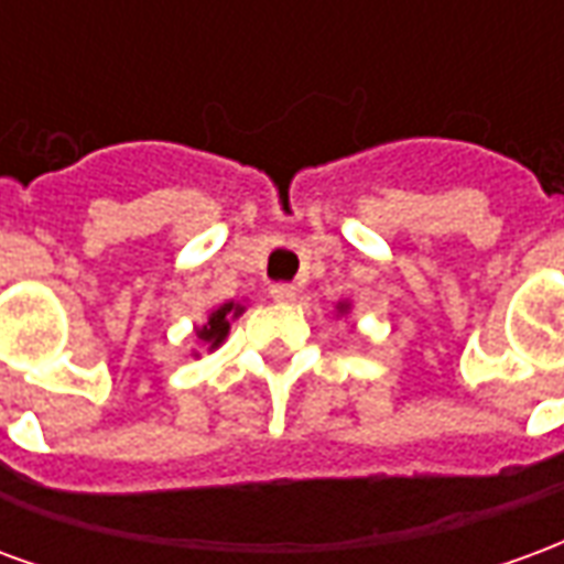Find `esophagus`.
<instances>
[{
  "label": "esophagus",
  "instance_id": "esophagus-1",
  "mask_svg": "<svg viewBox=\"0 0 564 564\" xmlns=\"http://www.w3.org/2000/svg\"><path fill=\"white\" fill-rule=\"evenodd\" d=\"M295 295H299V290H295L293 283H274V286H271V299H274V302H281V305L295 302Z\"/></svg>",
  "mask_w": 564,
  "mask_h": 564
}]
</instances>
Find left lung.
<instances>
[{"label":"left lung","mask_w":564,"mask_h":564,"mask_svg":"<svg viewBox=\"0 0 564 564\" xmlns=\"http://www.w3.org/2000/svg\"><path fill=\"white\" fill-rule=\"evenodd\" d=\"M347 307L350 305H347V302H341V305H338V314H347Z\"/></svg>","instance_id":"left-lung-1"}]
</instances>
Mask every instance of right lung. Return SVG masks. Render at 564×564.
I'll list each match as a JSON object with an SVG mask.
<instances>
[{
  "label": "right lung",
  "mask_w": 564,
  "mask_h": 564,
  "mask_svg": "<svg viewBox=\"0 0 564 564\" xmlns=\"http://www.w3.org/2000/svg\"><path fill=\"white\" fill-rule=\"evenodd\" d=\"M245 314V305H235V302H226L217 311H210L208 323L196 329V338L202 344H208V350H217L223 341H226V335H229V323L235 317H241ZM198 356V354H196Z\"/></svg>",
  "instance_id": "1"
}]
</instances>
